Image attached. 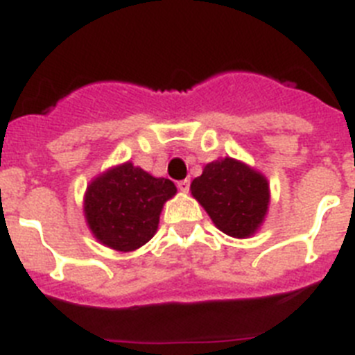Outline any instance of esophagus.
<instances>
[{
	"label": "esophagus",
	"instance_id": "esophagus-1",
	"mask_svg": "<svg viewBox=\"0 0 355 355\" xmlns=\"http://www.w3.org/2000/svg\"><path fill=\"white\" fill-rule=\"evenodd\" d=\"M177 187L182 191V193H187V191H189V187H191V180H189V178H185V180H180L177 184Z\"/></svg>",
	"mask_w": 355,
	"mask_h": 355
}]
</instances>
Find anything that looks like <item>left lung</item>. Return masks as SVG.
<instances>
[{"label":"left lung","instance_id":"left-lung-1","mask_svg":"<svg viewBox=\"0 0 355 355\" xmlns=\"http://www.w3.org/2000/svg\"><path fill=\"white\" fill-rule=\"evenodd\" d=\"M193 196L207 210L217 228L230 237L253 235L269 205V184L232 157L210 162L191 184Z\"/></svg>","mask_w":355,"mask_h":355}]
</instances>
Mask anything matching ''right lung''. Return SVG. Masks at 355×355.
Listing matches in <instances>:
<instances>
[{
    "instance_id": "obj_1",
    "label": "right lung",
    "mask_w": 355,
    "mask_h": 355,
    "mask_svg": "<svg viewBox=\"0 0 355 355\" xmlns=\"http://www.w3.org/2000/svg\"><path fill=\"white\" fill-rule=\"evenodd\" d=\"M177 193L130 162L101 175L86 191V221L95 237L116 251H134L154 237L162 205Z\"/></svg>"
}]
</instances>
